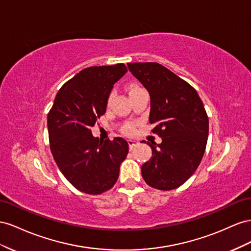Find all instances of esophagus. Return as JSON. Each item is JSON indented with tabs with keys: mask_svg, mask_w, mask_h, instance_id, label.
Masks as SVG:
<instances>
[{
	"mask_svg": "<svg viewBox=\"0 0 251 251\" xmlns=\"http://www.w3.org/2000/svg\"><path fill=\"white\" fill-rule=\"evenodd\" d=\"M128 145H129V149L132 150L135 146L139 145V142L137 140H128Z\"/></svg>",
	"mask_w": 251,
	"mask_h": 251,
	"instance_id": "obj_1",
	"label": "esophagus"
}]
</instances>
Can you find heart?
Instances as JSON below:
<instances>
[{
  "label": "heart",
  "instance_id": "obj_1",
  "mask_svg": "<svg viewBox=\"0 0 251 251\" xmlns=\"http://www.w3.org/2000/svg\"><path fill=\"white\" fill-rule=\"evenodd\" d=\"M138 88H139V87H132V88H131V91H132V90H134V89H138ZM131 91H130V92H131ZM112 98H113V94H111V95H110V97H109V99H108V104H110V103H111V101H112ZM130 130H131V127H127L126 129H125V131H126V132H129Z\"/></svg>",
  "mask_w": 251,
  "mask_h": 251
}]
</instances>
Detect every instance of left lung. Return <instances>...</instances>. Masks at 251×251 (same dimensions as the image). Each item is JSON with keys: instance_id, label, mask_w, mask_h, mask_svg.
Listing matches in <instances>:
<instances>
[{"instance_id": "left-lung-1", "label": "left lung", "mask_w": 251, "mask_h": 251, "mask_svg": "<svg viewBox=\"0 0 251 251\" xmlns=\"http://www.w3.org/2000/svg\"><path fill=\"white\" fill-rule=\"evenodd\" d=\"M150 96L149 122L161 144L147 142L152 156L141 167L153 188L171 190L195 174L205 152L209 121L196 89L159 63H128Z\"/></svg>"}]
</instances>
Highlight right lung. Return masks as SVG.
<instances>
[{"mask_svg": "<svg viewBox=\"0 0 251 251\" xmlns=\"http://www.w3.org/2000/svg\"><path fill=\"white\" fill-rule=\"evenodd\" d=\"M127 73L123 63L85 68L64 84L48 113L50 149L61 173L76 189L100 195L116 184L128 153L123 138L99 140L91 127L105 113L109 95Z\"/></svg>", "mask_w": 251, "mask_h": 251, "instance_id": "right-lung-1", "label": "right lung"}]
</instances>
